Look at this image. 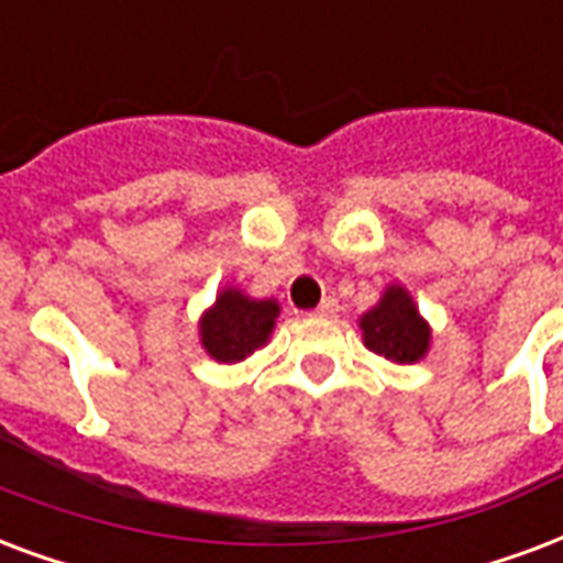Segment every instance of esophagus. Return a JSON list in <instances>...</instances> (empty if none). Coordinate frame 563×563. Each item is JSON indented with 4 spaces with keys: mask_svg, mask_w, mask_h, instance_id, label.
Returning a JSON list of instances; mask_svg holds the SVG:
<instances>
[{
    "mask_svg": "<svg viewBox=\"0 0 563 563\" xmlns=\"http://www.w3.org/2000/svg\"><path fill=\"white\" fill-rule=\"evenodd\" d=\"M336 312H339V300L336 298H324L319 307H316V316H321V319H333Z\"/></svg>",
    "mask_w": 563,
    "mask_h": 563,
    "instance_id": "34e87169",
    "label": "esophagus"
}]
</instances>
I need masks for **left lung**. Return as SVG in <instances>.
I'll return each mask as SVG.
<instances>
[{
    "instance_id": "obj_1",
    "label": "left lung",
    "mask_w": 563,
    "mask_h": 563,
    "mask_svg": "<svg viewBox=\"0 0 563 563\" xmlns=\"http://www.w3.org/2000/svg\"><path fill=\"white\" fill-rule=\"evenodd\" d=\"M360 330L363 345L396 366H413L428 357L434 336L413 295L401 283H389L375 307L360 316Z\"/></svg>"
}]
</instances>
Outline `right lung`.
<instances>
[{"instance_id":"add662e5","label":"right lung","mask_w":563,"mask_h":563,"mask_svg":"<svg viewBox=\"0 0 563 563\" xmlns=\"http://www.w3.org/2000/svg\"><path fill=\"white\" fill-rule=\"evenodd\" d=\"M277 316L280 303L274 298H251L239 286H224L197 321L200 345L214 363L235 366L272 339Z\"/></svg>"}]
</instances>
